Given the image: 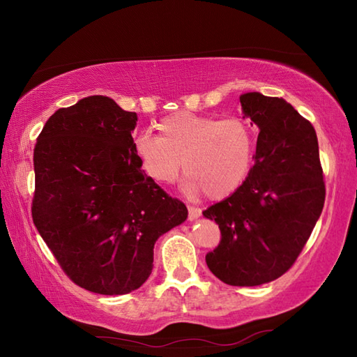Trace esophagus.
<instances>
[{
    "label": "esophagus",
    "mask_w": 357,
    "mask_h": 357,
    "mask_svg": "<svg viewBox=\"0 0 357 357\" xmlns=\"http://www.w3.org/2000/svg\"><path fill=\"white\" fill-rule=\"evenodd\" d=\"M199 216H201V208L188 206V219H190V221H195V219H198Z\"/></svg>",
    "instance_id": "1"
}]
</instances>
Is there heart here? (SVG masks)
Here are the masks:
<instances>
[{
  "label": "heart",
  "mask_w": 357,
  "mask_h": 357,
  "mask_svg": "<svg viewBox=\"0 0 357 357\" xmlns=\"http://www.w3.org/2000/svg\"><path fill=\"white\" fill-rule=\"evenodd\" d=\"M159 135L141 133L133 153L141 169L158 184H172L183 169L192 192L222 199L236 192L253 164L255 138L242 118L178 112L156 124Z\"/></svg>",
  "instance_id": "b5f03b06"
}]
</instances>
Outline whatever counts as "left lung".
<instances>
[{"mask_svg":"<svg viewBox=\"0 0 357 357\" xmlns=\"http://www.w3.org/2000/svg\"><path fill=\"white\" fill-rule=\"evenodd\" d=\"M244 118L259 127L255 165L236 192L204 210L221 241L206 262L222 282L255 287L298 259L325 201L314 127L282 98L241 95Z\"/></svg>","mask_w":357,"mask_h":357,"instance_id":"8db88e82","label":"left lung"}]
</instances>
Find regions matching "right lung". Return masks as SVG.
I'll return each instance as SVG.
<instances>
[{"instance_id":"obj_1","label":"right lung","mask_w":357,"mask_h":357,"mask_svg":"<svg viewBox=\"0 0 357 357\" xmlns=\"http://www.w3.org/2000/svg\"><path fill=\"white\" fill-rule=\"evenodd\" d=\"M136 121L112 98L87 96L53 113L33 150V224L66 275L98 294L139 288L156 239L188 215L141 170Z\"/></svg>"}]
</instances>
